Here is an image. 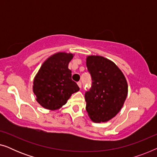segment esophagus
Masks as SVG:
<instances>
[{
  "mask_svg": "<svg viewBox=\"0 0 157 157\" xmlns=\"http://www.w3.org/2000/svg\"><path fill=\"white\" fill-rule=\"evenodd\" d=\"M77 84H78L79 88H81V81H78V82L77 83Z\"/></svg>",
  "mask_w": 157,
  "mask_h": 157,
  "instance_id": "obj_1",
  "label": "esophagus"
}]
</instances>
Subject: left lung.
Listing matches in <instances>:
<instances>
[{
  "instance_id": "obj_1",
  "label": "left lung",
  "mask_w": 157,
  "mask_h": 157,
  "mask_svg": "<svg viewBox=\"0 0 157 157\" xmlns=\"http://www.w3.org/2000/svg\"><path fill=\"white\" fill-rule=\"evenodd\" d=\"M92 86L86 92V109L92 121L107 122L121 111L128 94V83L120 68L101 56H86Z\"/></svg>"
}]
</instances>
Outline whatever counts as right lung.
<instances>
[{"label":"right lung","instance_id":"1","mask_svg":"<svg viewBox=\"0 0 157 157\" xmlns=\"http://www.w3.org/2000/svg\"><path fill=\"white\" fill-rule=\"evenodd\" d=\"M74 56L66 52L51 55L42 63L34 77L33 91L36 101L44 109L51 111L61 109L73 94L79 91L68 68Z\"/></svg>","mask_w":157,"mask_h":157}]
</instances>
